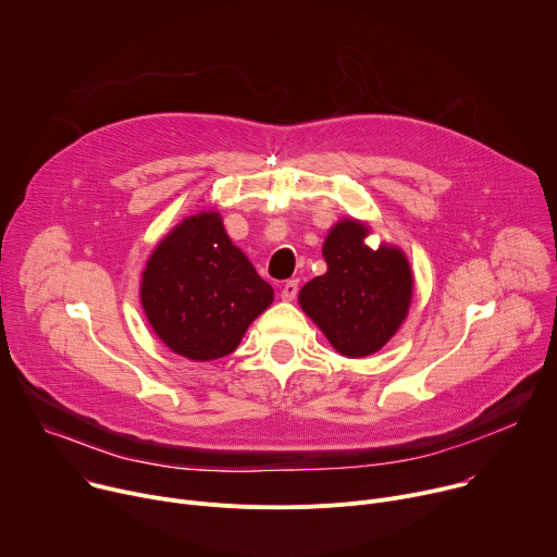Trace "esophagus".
I'll list each match as a JSON object with an SVG mask.
<instances>
[{"label": "esophagus", "instance_id": "34e87169", "mask_svg": "<svg viewBox=\"0 0 557 557\" xmlns=\"http://www.w3.org/2000/svg\"><path fill=\"white\" fill-rule=\"evenodd\" d=\"M297 290H299V282H297V280H288V282H284V284H282V299H286V301L295 299Z\"/></svg>", "mask_w": 557, "mask_h": 557}]
</instances>
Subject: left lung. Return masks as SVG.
<instances>
[{
  "mask_svg": "<svg viewBox=\"0 0 557 557\" xmlns=\"http://www.w3.org/2000/svg\"><path fill=\"white\" fill-rule=\"evenodd\" d=\"M368 226L344 220L329 233V271L299 290V304L337 352L366 357L385 346L406 320L412 273L399 249L363 245Z\"/></svg>",
  "mask_w": 557,
  "mask_h": 557,
  "instance_id": "obj_1",
  "label": "left lung"
}]
</instances>
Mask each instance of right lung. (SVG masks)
Listing matches in <instances>:
<instances>
[{
	"label": "right lung",
	"instance_id": "add662e5",
	"mask_svg": "<svg viewBox=\"0 0 557 557\" xmlns=\"http://www.w3.org/2000/svg\"><path fill=\"white\" fill-rule=\"evenodd\" d=\"M140 301L151 329L174 352L211 361L237 348L273 301V288L231 245L220 213L202 211L153 249Z\"/></svg>",
	"mask_w": 557,
	"mask_h": 557
}]
</instances>
